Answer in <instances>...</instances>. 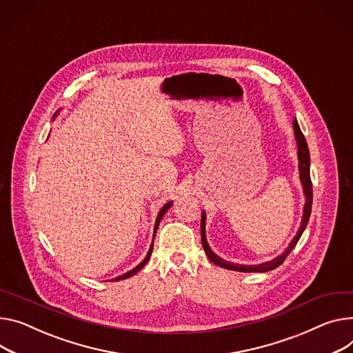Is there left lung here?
<instances>
[{
	"label": "left lung",
	"mask_w": 353,
	"mask_h": 353,
	"mask_svg": "<svg viewBox=\"0 0 353 353\" xmlns=\"http://www.w3.org/2000/svg\"><path fill=\"white\" fill-rule=\"evenodd\" d=\"M292 127H294V135H295V141H296V155H298V171H300V181L303 185V191H304V196H305V203H304V212H303V219H301V225L298 228L295 236L292 237V240L290 241V245L287 246V249L279 254L276 259L261 263V264H253V265H246V264H234L230 261L223 260L222 257H219L218 254H214L213 250L210 249L209 243L206 240V213L202 212V218H201V240H202V246L203 250L208 256V259L222 268L226 270H233V271H241V273H265V271L274 270L279 265L283 264V261L285 260V257L292 252V249L295 248V245L300 240L301 234L304 233L308 221H310V214H311V208H312V183H311V176H310V150L305 141L304 134L298 125L296 119H294L292 121Z\"/></svg>",
	"instance_id": "obj_1"
}]
</instances>
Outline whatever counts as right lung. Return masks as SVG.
<instances>
[{
  "label": "right lung",
  "instance_id": "obj_1",
  "mask_svg": "<svg viewBox=\"0 0 353 353\" xmlns=\"http://www.w3.org/2000/svg\"><path fill=\"white\" fill-rule=\"evenodd\" d=\"M58 113H59V110L53 114V119L52 120H55V117L58 116ZM171 205H172V202H168V203H165L164 206L161 208V210L158 212V216H157V219H155V225H154V236H152V243H151V246H150V250H148V253H147V256H145V259L139 264V265H135L132 270H130V271H127V273H124L123 276H119V277H116V279H113L112 281H120V280H125V279H128V277H131V276H134L135 273H139V271L148 263V260H150V257H151V253H152V249H154V237H155V233H157V229H158V226H159V222H161V219L164 218V214H165V212L171 208Z\"/></svg>",
  "mask_w": 353,
  "mask_h": 353
}]
</instances>
